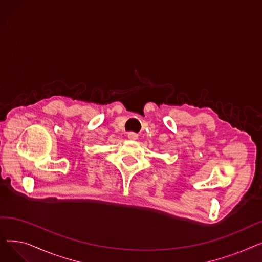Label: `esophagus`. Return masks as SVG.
<instances>
[{"instance_id":"esophagus-1","label":"esophagus","mask_w":262,"mask_h":262,"mask_svg":"<svg viewBox=\"0 0 262 262\" xmlns=\"http://www.w3.org/2000/svg\"><path fill=\"white\" fill-rule=\"evenodd\" d=\"M127 137H128V139H130V140H136L137 138H138V134H136L134 132H130V133H128Z\"/></svg>"}]
</instances>
